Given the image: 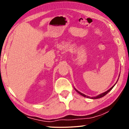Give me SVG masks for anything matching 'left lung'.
<instances>
[{
    "label": "left lung",
    "mask_w": 129,
    "mask_h": 129,
    "mask_svg": "<svg viewBox=\"0 0 129 129\" xmlns=\"http://www.w3.org/2000/svg\"><path fill=\"white\" fill-rule=\"evenodd\" d=\"M116 84V83H115V84ZM115 84H114V85H115ZM114 86H113L112 87L110 88V89H109L107 91H105V92H104V93H102V94H99V95H98V96H96V97H89V96H86V95H85V94H83V93H82L81 92H80V91H79L78 90H76L75 88V90L76 91H77V93H79V94H80V95H82V96H83V97H84V98H90V99H99V98H102V97H103V96H105L106 94H107V93H108L109 91H110L111 90H112L113 88V87L114 86Z\"/></svg>",
    "instance_id": "obj_1"
}]
</instances>
